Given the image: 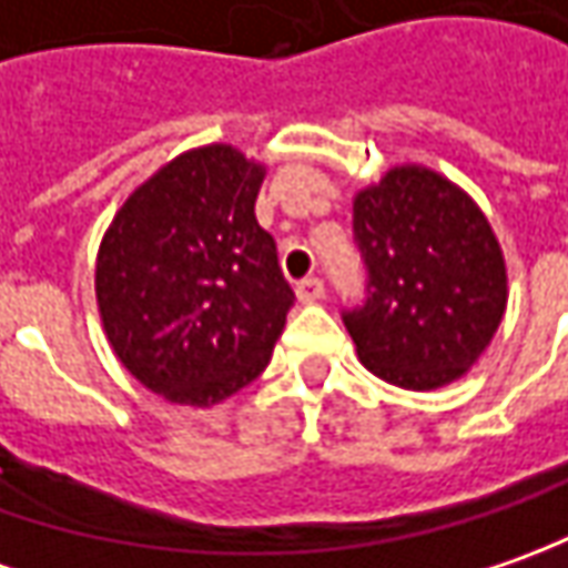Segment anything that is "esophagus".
<instances>
[{
	"instance_id": "1",
	"label": "esophagus",
	"mask_w": 568,
	"mask_h": 568,
	"mask_svg": "<svg viewBox=\"0 0 568 568\" xmlns=\"http://www.w3.org/2000/svg\"><path fill=\"white\" fill-rule=\"evenodd\" d=\"M323 280H317V276H304V280H298V285H295V295H298V302L311 304V302H321L323 298Z\"/></svg>"
}]
</instances>
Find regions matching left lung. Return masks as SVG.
Segmentation results:
<instances>
[{"label":"left lung","instance_id":"8db88e82","mask_svg":"<svg viewBox=\"0 0 568 568\" xmlns=\"http://www.w3.org/2000/svg\"><path fill=\"white\" fill-rule=\"evenodd\" d=\"M367 280L343 323L358 358L402 389L462 377L506 311V264L475 201L430 169L402 166L355 197Z\"/></svg>","mask_w":568,"mask_h":568}]
</instances>
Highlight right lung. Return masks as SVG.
<instances>
[{
	"label": "right lung",
	"instance_id": "obj_1",
	"mask_svg": "<svg viewBox=\"0 0 568 568\" xmlns=\"http://www.w3.org/2000/svg\"><path fill=\"white\" fill-rule=\"evenodd\" d=\"M239 150L182 153L115 213L97 257L109 345L148 389L216 405L261 377L295 304Z\"/></svg>",
	"mask_w": 568,
	"mask_h": 568
}]
</instances>
